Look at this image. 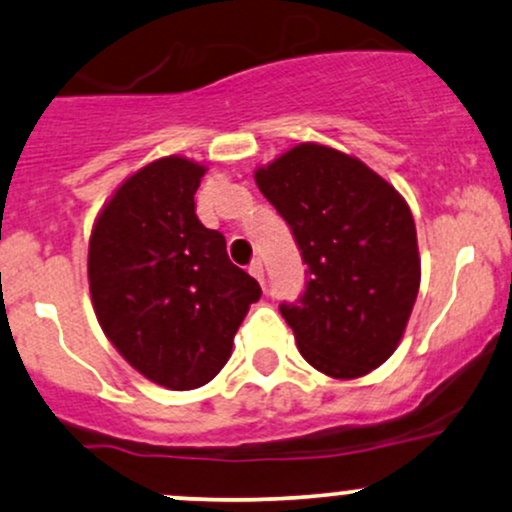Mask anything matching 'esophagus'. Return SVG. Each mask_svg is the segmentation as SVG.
I'll list each match as a JSON object with an SVG mask.
<instances>
[{"label": "esophagus", "mask_w": 512, "mask_h": 512, "mask_svg": "<svg viewBox=\"0 0 512 512\" xmlns=\"http://www.w3.org/2000/svg\"><path fill=\"white\" fill-rule=\"evenodd\" d=\"M250 274L257 279V282L265 286V265H262V260H252L250 262Z\"/></svg>", "instance_id": "obj_1"}]
</instances>
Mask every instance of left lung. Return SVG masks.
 Instances as JSON below:
<instances>
[{"mask_svg":"<svg viewBox=\"0 0 512 512\" xmlns=\"http://www.w3.org/2000/svg\"><path fill=\"white\" fill-rule=\"evenodd\" d=\"M255 182L306 265L296 303L279 311L303 359L357 379L393 355L420 286L415 223L401 194L357 157L301 143Z\"/></svg>","mask_w":512,"mask_h":512,"instance_id":"left-lung-1","label":"left lung"}]
</instances>
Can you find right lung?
Wrapping results in <instances>:
<instances>
[{
    "label": "right lung",
    "instance_id": "obj_1",
    "mask_svg": "<svg viewBox=\"0 0 512 512\" xmlns=\"http://www.w3.org/2000/svg\"><path fill=\"white\" fill-rule=\"evenodd\" d=\"M206 167L150 162L121 184L89 240V291L111 345L172 391L209 384L260 284L228 260L226 238L196 218Z\"/></svg>",
    "mask_w": 512,
    "mask_h": 512
}]
</instances>
